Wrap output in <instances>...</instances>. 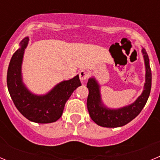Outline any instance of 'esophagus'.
Segmentation results:
<instances>
[{
	"instance_id": "1",
	"label": "esophagus",
	"mask_w": 160,
	"mask_h": 160,
	"mask_svg": "<svg viewBox=\"0 0 160 160\" xmlns=\"http://www.w3.org/2000/svg\"><path fill=\"white\" fill-rule=\"evenodd\" d=\"M79 78H80V80H82V81H85L86 79L88 78L89 77V72H87V70H82L79 71Z\"/></svg>"
}]
</instances>
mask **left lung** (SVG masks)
<instances>
[{"instance_id": "1", "label": "left lung", "mask_w": 160, "mask_h": 160, "mask_svg": "<svg viewBox=\"0 0 160 160\" xmlns=\"http://www.w3.org/2000/svg\"><path fill=\"white\" fill-rule=\"evenodd\" d=\"M144 62L146 66V82L142 94L131 105L118 110H110L102 105L99 87L94 78H90L87 87L89 90L87 98V109L91 119L103 128H118L128 124L141 112L146 104L152 88V70L149 64V58L142 49Z\"/></svg>"}]
</instances>
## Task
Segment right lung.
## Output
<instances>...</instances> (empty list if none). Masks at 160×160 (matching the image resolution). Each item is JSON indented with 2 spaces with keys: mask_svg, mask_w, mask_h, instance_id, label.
<instances>
[{
  "mask_svg": "<svg viewBox=\"0 0 160 160\" xmlns=\"http://www.w3.org/2000/svg\"><path fill=\"white\" fill-rule=\"evenodd\" d=\"M29 38L21 42V48L12 55L7 72V86L14 105L20 113L32 122H56L62 114L64 107L73 90L81 86L78 75L57 85L47 94L37 96L25 88L22 81V58Z\"/></svg>",
  "mask_w": 160,
  "mask_h": 160,
  "instance_id": "obj_1",
  "label": "right lung"
}]
</instances>
